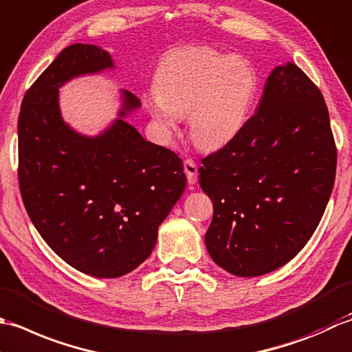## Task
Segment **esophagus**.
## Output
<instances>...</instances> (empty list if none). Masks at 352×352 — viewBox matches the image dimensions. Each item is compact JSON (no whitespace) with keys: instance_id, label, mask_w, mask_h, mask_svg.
Returning <instances> with one entry per match:
<instances>
[{"instance_id":"34e87169","label":"esophagus","mask_w":352,"mask_h":352,"mask_svg":"<svg viewBox=\"0 0 352 352\" xmlns=\"http://www.w3.org/2000/svg\"><path fill=\"white\" fill-rule=\"evenodd\" d=\"M184 171L188 179L190 185H195L197 182V166L192 160H185L184 161Z\"/></svg>"}]
</instances>
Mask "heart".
Here are the masks:
<instances>
[{
    "instance_id": "obj_1",
    "label": "heart",
    "mask_w": 352,
    "mask_h": 352,
    "mask_svg": "<svg viewBox=\"0 0 352 352\" xmlns=\"http://www.w3.org/2000/svg\"><path fill=\"white\" fill-rule=\"evenodd\" d=\"M258 69L243 56L208 47H184L162 57L147 109L160 138L177 132L188 116V135L202 150H219L245 131L260 96Z\"/></svg>"
}]
</instances>
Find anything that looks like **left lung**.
I'll return each mask as SVG.
<instances>
[{"mask_svg": "<svg viewBox=\"0 0 352 352\" xmlns=\"http://www.w3.org/2000/svg\"><path fill=\"white\" fill-rule=\"evenodd\" d=\"M336 162L318 86L295 63L275 67L245 131L199 168L214 205L205 234L212 261L252 278L295 258L324 216Z\"/></svg>", "mask_w": 352, "mask_h": 352, "instance_id": "left-lung-1", "label": "left lung"}]
</instances>
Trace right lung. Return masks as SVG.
I'll return each instance as SVG.
<instances>
[{
	"instance_id": "1",
	"label": "right lung",
	"mask_w": 352,
	"mask_h": 352,
	"mask_svg": "<svg viewBox=\"0 0 352 352\" xmlns=\"http://www.w3.org/2000/svg\"><path fill=\"white\" fill-rule=\"evenodd\" d=\"M116 68L98 45L63 48L27 91L18 120L28 217L63 261L96 278L123 276L147 260L186 185L179 156L127 123L141 107L132 92L120 89L117 118L98 135L65 123L62 86Z\"/></svg>"
}]
</instances>
